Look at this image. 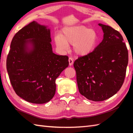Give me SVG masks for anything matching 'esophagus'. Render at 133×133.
I'll return each instance as SVG.
<instances>
[{
    "label": "esophagus",
    "mask_w": 133,
    "mask_h": 133,
    "mask_svg": "<svg viewBox=\"0 0 133 133\" xmlns=\"http://www.w3.org/2000/svg\"><path fill=\"white\" fill-rule=\"evenodd\" d=\"M69 65L70 66H72V64L73 63V59L71 57L69 58Z\"/></svg>",
    "instance_id": "esophagus-1"
}]
</instances>
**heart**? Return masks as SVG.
Instances as JSON below:
<instances>
[{"label":"heart","mask_w":133,"mask_h":133,"mask_svg":"<svg viewBox=\"0 0 133 133\" xmlns=\"http://www.w3.org/2000/svg\"><path fill=\"white\" fill-rule=\"evenodd\" d=\"M98 41L95 31L84 26L66 27L63 29L60 35L56 36L55 42L58 50H68L69 45H73L76 55H88L95 49Z\"/></svg>","instance_id":"b5f03b06"}]
</instances>
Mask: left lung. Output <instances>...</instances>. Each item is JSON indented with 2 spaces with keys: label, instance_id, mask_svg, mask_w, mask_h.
Here are the masks:
<instances>
[{
  "label": "left lung",
  "instance_id": "left-lung-1",
  "mask_svg": "<svg viewBox=\"0 0 133 133\" xmlns=\"http://www.w3.org/2000/svg\"><path fill=\"white\" fill-rule=\"evenodd\" d=\"M102 28V42L88 55L74 62L78 91L90 100L101 102L117 93L124 81L129 53L122 36L111 26Z\"/></svg>",
  "mask_w": 133,
  "mask_h": 133
}]
</instances>
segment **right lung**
Here are the masks:
<instances>
[{
  "mask_svg": "<svg viewBox=\"0 0 133 133\" xmlns=\"http://www.w3.org/2000/svg\"><path fill=\"white\" fill-rule=\"evenodd\" d=\"M51 41L50 30L33 21L11 42L6 60L10 82L17 95L28 102H49L55 94L56 78L69 66L68 56L53 53Z\"/></svg>",
  "mask_w": 133,
  "mask_h": 133,
  "instance_id": "right-lung-1",
  "label": "right lung"
}]
</instances>
